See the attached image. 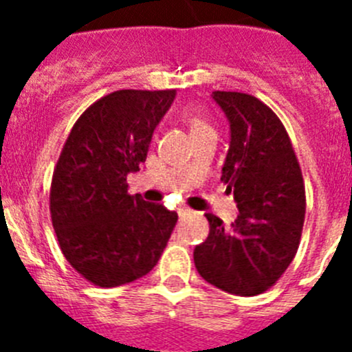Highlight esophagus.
<instances>
[{"instance_id":"esophagus-1","label":"esophagus","mask_w":352,"mask_h":352,"mask_svg":"<svg viewBox=\"0 0 352 352\" xmlns=\"http://www.w3.org/2000/svg\"><path fill=\"white\" fill-rule=\"evenodd\" d=\"M192 210L190 208H186V206H179L178 208V214L179 217H186V214H190Z\"/></svg>"}]
</instances>
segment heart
<instances>
[{
  "instance_id": "obj_1",
  "label": "heart",
  "mask_w": 352,
  "mask_h": 352,
  "mask_svg": "<svg viewBox=\"0 0 352 352\" xmlns=\"http://www.w3.org/2000/svg\"><path fill=\"white\" fill-rule=\"evenodd\" d=\"M183 120L188 123V126H190V132L192 135L194 133H199V132H206V130H211V125L208 123V120L204 118V114L201 113V111H197V109H185V113H183Z\"/></svg>"
}]
</instances>
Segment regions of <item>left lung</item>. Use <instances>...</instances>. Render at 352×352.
<instances>
[{
  "label": "left lung",
  "mask_w": 352,
  "mask_h": 352,
  "mask_svg": "<svg viewBox=\"0 0 352 352\" xmlns=\"http://www.w3.org/2000/svg\"><path fill=\"white\" fill-rule=\"evenodd\" d=\"M231 123L222 182L234 194L238 219L229 227L206 213L210 234L194 250L199 275L238 296L268 291L294 259L305 222L303 174L275 113L256 96L213 91Z\"/></svg>",
  "instance_id": "obj_1"
}]
</instances>
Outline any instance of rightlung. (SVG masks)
<instances>
[{
	"mask_svg": "<svg viewBox=\"0 0 352 352\" xmlns=\"http://www.w3.org/2000/svg\"><path fill=\"white\" fill-rule=\"evenodd\" d=\"M174 89H120L72 126L51 182V219L65 259L98 287L138 280L155 268L178 213L129 194L126 174L146 160Z\"/></svg>",
	"mask_w": 352,
	"mask_h": 352,
	"instance_id": "1",
	"label": "right lung"
}]
</instances>
